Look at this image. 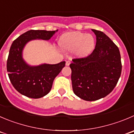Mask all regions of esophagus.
Listing matches in <instances>:
<instances>
[{
    "instance_id": "34e87169",
    "label": "esophagus",
    "mask_w": 134,
    "mask_h": 134,
    "mask_svg": "<svg viewBox=\"0 0 134 134\" xmlns=\"http://www.w3.org/2000/svg\"><path fill=\"white\" fill-rule=\"evenodd\" d=\"M70 64V61H66V66H69Z\"/></svg>"
}]
</instances>
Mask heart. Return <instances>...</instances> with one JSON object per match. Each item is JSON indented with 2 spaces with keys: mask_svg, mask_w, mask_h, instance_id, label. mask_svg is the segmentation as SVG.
I'll use <instances>...</instances> for the list:
<instances>
[{
  "mask_svg": "<svg viewBox=\"0 0 134 134\" xmlns=\"http://www.w3.org/2000/svg\"><path fill=\"white\" fill-rule=\"evenodd\" d=\"M58 45L62 51H72L75 57L84 58L95 49V39L91 34L80 31L68 32L60 37Z\"/></svg>",
  "mask_w": 134,
  "mask_h": 134,
  "instance_id": "heart-1",
  "label": "heart"
}]
</instances>
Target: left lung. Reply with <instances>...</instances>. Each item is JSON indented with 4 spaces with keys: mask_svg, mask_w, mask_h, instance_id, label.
Here are the masks:
<instances>
[{
    "mask_svg": "<svg viewBox=\"0 0 134 134\" xmlns=\"http://www.w3.org/2000/svg\"><path fill=\"white\" fill-rule=\"evenodd\" d=\"M96 45L86 58L72 60L71 80L75 95L88 101L109 95L120 77L122 63L119 49L105 34L92 30Z\"/></svg>",
    "mask_w": 134,
    "mask_h": 134,
    "instance_id": "8db88e82",
    "label": "left lung"
}]
</instances>
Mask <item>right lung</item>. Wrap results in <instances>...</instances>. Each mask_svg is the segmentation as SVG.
I'll use <instances>...</instances> for the list:
<instances>
[{
    "label": "right lung",
    "instance_id": "1",
    "mask_svg": "<svg viewBox=\"0 0 134 134\" xmlns=\"http://www.w3.org/2000/svg\"><path fill=\"white\" fill-rule=\"evenodd\" d=\"M56 31L30 30L12 43L7 60V72L12 85L21 95L39 99L50 92L54 78L65 66V61L55 64L43 63L31 66L24 59L23 51L30 41H49Z\"/></svg>",
    "mask_w": 134,
    "mask_h": 134
}]
</instances>
